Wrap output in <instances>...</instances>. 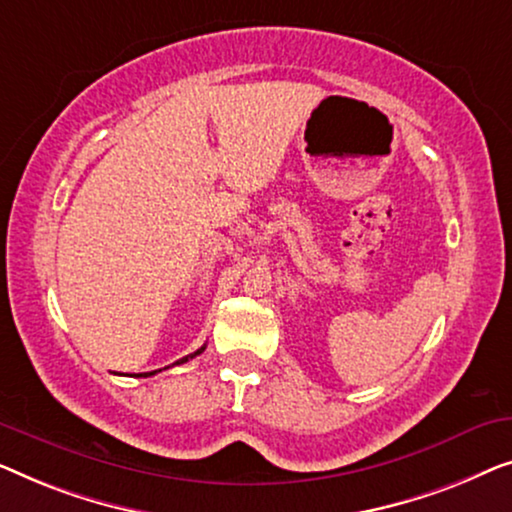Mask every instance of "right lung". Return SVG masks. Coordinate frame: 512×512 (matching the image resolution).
I'll use <instances>...</instances> for the list:
<instances>
[{
	"instance_id": "add662e5",
	"label": "right lung",
	"mask_w": 512,
	"mask_h": 512,
	"mask_svg": "<svg viewBox=\"0 0 512 512\" xmlns=\"http://www.w3.org/2000/svg\"><path fill=\"white\" fill-rule=\"evenodd\" d=\"M204 348H206V345H204ZM204 348H199L197 352H192V355H187V357H183V359H178V362L176 364H185L187 362V359H192V357H197V355H201V352H204ZM162 371V369H160ZM155 373L157 371H150V373H136V376H141V378H148V376H155Z\"/></svg>"
}]
</instances>
